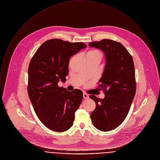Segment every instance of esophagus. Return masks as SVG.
Wrapping results in <instances>:
<instances>
[{
	"mask_svg": "<svg viewBox=\"0 0 160 160\" xmlns=\"http://www.w3.org/2000/svg\"><path fill=\"white\" fill-rule=\"evenodd\" d=\"M83 98L84 99H85V100H87V99H88L89 98V96H88V95L87 94V93H83Z\"/></svg>",
	"mask_w": 160,
	"mask_h": 160,
	"instance_id": "esophagus-1",
	"label": "esophagus"
}]
</instances>
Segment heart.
Returning <instances> with one entry per match:
<instances>
[{
  "mask_svg": "<svg viewBox=\"0 0 160 160\" xmlns=\"http://www.w3.org/2000/svg\"><path fill=\"white\" fill-rule=\"evenodd\" d=\"M97 55H101L100 52L98 50H90L87 53V57H93Z\"/></svg>",
  "mask_w": 160,
  "mask_h": 160,
  "instance_id": "heart-1",
  "label": "heart"
}]
</instances>
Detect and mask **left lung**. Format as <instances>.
<instances>
[{"label":"left lung","mask_w":160,"mask_h":160,"mask_svg":"<svg viewBox=\"0 0 160 160\" xmlns=\"http://www.w3.org/2000/svg\"><path fill=\"white\" fill-rule=\"evenodd\" d=\"M101 49L106 56V65L98 87L103 89V99L95 95L96 108L90 117L95 127L102 132L117 128L124 121L136 93L135 66L132 56L120 42L110 39L88 43Z\"/></svg>","instance_id":"left-lung-1"}]
</instances>
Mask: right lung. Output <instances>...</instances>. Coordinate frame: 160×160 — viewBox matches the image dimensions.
Here are the masks:
<instances>
[{
  "instance_id": "right-lung-1",
  "label": "right lung",
  "mask_w": 160,
  "mask_h": 160,
  "mask_svg": "<svg viewBox=\"0 0 160 160\" xmlns=\"http://www.w3.org/2000/svg\"><path fill=\"white\" fill-rule=\"evenodd\" d=\"M85 47L83 42L48 40L36 51L29 63V98L40 122L52 131L68 130L82 103L83 92L80 90L69 92L58 87V82L66 80L70 57Z\"/></svg>"
}]
</instances>
